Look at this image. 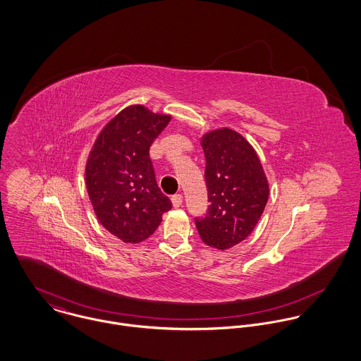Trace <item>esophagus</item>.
Listing matches in <instances>:
<instances>
[{"instance_id": "1", "label": "esophagus", "mask_w": 361, "mask_h": 361, "mask_svg": "<svg viewBox=\"0 0 361 361\" xmlns=\"http://www.w3.org/2000/svg\"><path fill=\"white\" fill-rule=\"evenodd\" d=\"M171 200H172V206L178 208V207L182 206V203H183V196L182 195H175Z\"/></svg>"}]
</instances>
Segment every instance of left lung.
Listing matches in <instances>:
<instances>
[{
    "mask_svg": "<svg viewBox=\"0 0 361 361\" xmlns=\"http://www.w3.org/2000/svg\"><path fill=\"white\" fill-rule=\"evenodd\" d=\"M206 155L209 206L196 218L200 239L216 250L243 242L256 228L269 196V183L257 152L231 128L206 132L200 137Z\"/></svg>",
    "mask_w": 361,
    "mask_h": 361,
    "instance_id": "8db88e82",
    "label": "left lung"
}]
</instances>
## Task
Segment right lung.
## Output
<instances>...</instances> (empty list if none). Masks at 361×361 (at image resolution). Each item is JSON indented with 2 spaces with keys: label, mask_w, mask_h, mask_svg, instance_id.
Masks as SVG:
<instances>
[{
  "label": "right lung",
  "mask_w": 361,
  "mask_h": 361,
  "mask_svg": "<svg viewBox=\"0 0 361 361\" xmlns=\"http://www.w3.org/2000/svg\"><path fill=\"white\" fill-rule=\"evenodd\" d=\"M172 115L133 104L99 133L86 161V189L97 219L123 243L137 245L172 208L155 182L150 146Z\"/></svg>",
  "instance_id": "right-lung-1"
}]
</instances>
